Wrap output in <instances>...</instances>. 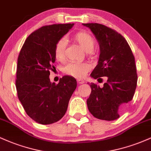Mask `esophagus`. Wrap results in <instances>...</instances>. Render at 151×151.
<instances>
[{
  "instance_id": "34e87169",
  "label": "esophagus",
  "mask_w": 151,
  "mask_h": 151,
  "mask_svg": "<svg viewBox=\"0 0 151 151\" xmlns=\"http://www.w3.org/2000/svg\"><path fill=\"white\" fill-rule=\"evenodd\" d=\"M77 81L78 84H79L84 83V79H77Z\"/></svg>"
}]
</instances>
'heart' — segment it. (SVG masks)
I'll use <instances>...</instances> for the list:
<instances>
[{
    "label": "heart",
    "mask_w": 151,
    "mask_h": 151,
    "mask_svg": "<svg viewBox=\"0 0 151 151\" xmlns=\"http://www.w3.org/2000/svg\"><path fill=\"white\" fill-rule=\"evenodd\" d=\"M75 42L80 45L86 52H91L95 46V41L92 36L85 31H79L72 35ZM67 42L65 38L58 40L54 47V55L58 62H63L65 60V50ZM91 69V65L86 62H71L64 69V73L72 77L81 78Z\"/></svg>",
    "instance_id": "b5f03b06"
}]
</instances>
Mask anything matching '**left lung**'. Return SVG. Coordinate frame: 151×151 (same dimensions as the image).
Segmentation results:
<instances>
[{"instance_id": "left-lung-1", "label": "left lung", "mask_w": 151, "mask_h": 151, "mask_svg": "<svg viewBox=\"0 0 151 151\" xmlns=\"http://www.w3.org/2000/svg\"><path fill=\"white\" fill-rule=\"evenodd\" d=\"M83 25L91 30L100 47L98 65L91 77L95 79L108 78L103 87L89 84L91 92L87 99L88 109L96 119L115 120L132 100L136 91L138 76L135 58L125 38L114 29L99 23Z\"/></svg>"}]
</instances>
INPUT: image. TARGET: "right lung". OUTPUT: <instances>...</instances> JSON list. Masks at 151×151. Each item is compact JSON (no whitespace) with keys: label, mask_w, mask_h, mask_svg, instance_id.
I'll list each match as a JSON object with an SVG mask.
<instances>
[{"label":"right lung","mask_w":151,"mask_h":151,"mask_svg":"<svg viewBox=\"0 0 151 151\" xmlns=\"http://www.w3.org/2000/svg\"><path fill=\"white\" fill-rule=\"evenodd\" d=\"M74 23L45 25L35 30L24 42L18 58L16 86L18 97L26 114L38 124L47 125L64 116L77 81L64 76L58 84L50 82L55 69L54 47Z\"/></svg>","instance_id":"obj_1"}]
</instances>
